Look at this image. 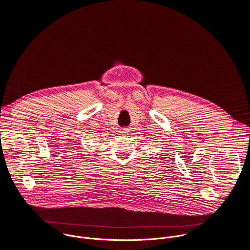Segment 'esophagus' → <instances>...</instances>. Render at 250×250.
<instances>
[{
	"mask_svg": "<svg viewBox=\"0 0 250 250\" xmlns=\"http://www.w3.org/2000/svg\"><path fill=\"white\" fill-rule=\"evenodd\" d=\"M123 133H125V132L122 130V131H121V134H123Z\"/></svg>",
	"mask_w": 250,
	"mask_h": 250,
	"instance_id": "1",
	"label": "esophagus"
}]
</instances>
